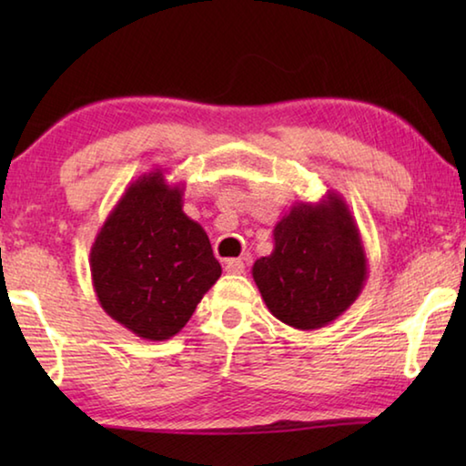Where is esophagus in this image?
Instances as JSON below:
<instances>
[{"instance_id":"34e87169","label":"esophagus","mask_w":466,"mask_h":466,"mask_svg":"<svg viewBox=\"0 0 466 466\" xmlns=\"http://www.w3.org/2000/svg\"><path fill=\"white\" fill-rule=\"evenodd\" d=\"M226 271L230 275H240V273H244V263L240 261V258H228Z\"/></svg>"}]
</instances>
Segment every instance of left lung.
<instances>
[{"mask_svg":"<svg viewBox=\"0 0 466 466\" xmlns=\"http://www.w3.org/2000/svg\"><path fill=\"white\" fill-rule=\"evenodd\" d=\"M273 252L257 258L252 279L275 319L312 330L356 302L368 258L356 219L341 195L298 203L273 228Z\"/></svg>","mask_w":466,"mask_h":466,"instance_id":"left-lung-1","label":"left lung"}]
</instances>
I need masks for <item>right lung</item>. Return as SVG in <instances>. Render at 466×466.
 Listing matches in <instances>:
<instances>
[{"label":"right lung","mask_w":466,"mask_h":466,"mask_svg":"<svg viewBox=\"0 0 466 466\" xmlns=\"http://www.w3.org/2000/svg\"><path fill=\"white\" fill-rule=\"evenodd\" d=\"M92 286L110 319L147 341L175 337L222 275L183 187L157 168L125 188L90 248Z\"/></svg>","instance_id":"right-lung-1"}]
</instances>
